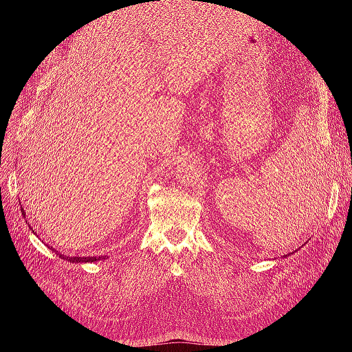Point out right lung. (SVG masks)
I'll use <instances>...</instances> for the list:
<instances>
[{
  "instance_id": "add662e5",
  "label": "right lung",
  "mask_w": 352,
  "mask_h": 352,
  "mask_svg": "<svg viewBox=\"0 0 352 352\" xmlns=\"http://www.w3.org/2000/svg\"><path fill=\"white\" fill-rule=\"evenodd\" d=\"M22 214H23V217H25V211H23V208H22ZM26 219V217H25ZM28 221V220H26ZM30 228V226H29ZM32 229V228H30ZM60 257L61 258H65V260H69L70 263H94V261H97V260H100L101 257H65V255H61L60 254Z\"/></svg>"
}]
</instances>
